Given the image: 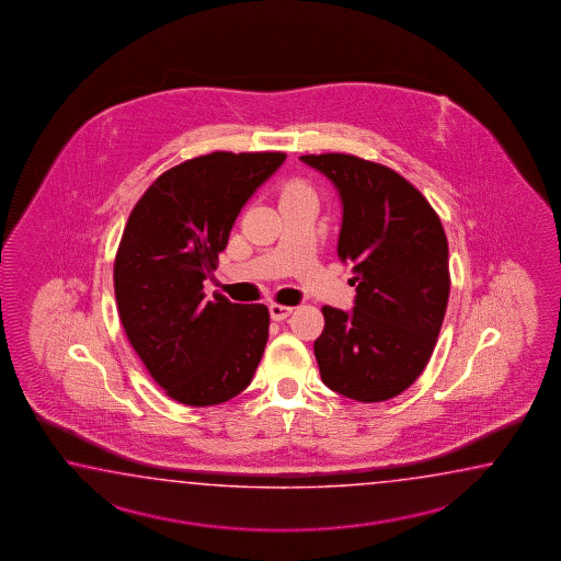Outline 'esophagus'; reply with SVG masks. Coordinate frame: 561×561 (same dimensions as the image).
I'll list each match as a JSON object with an SVG mask.
<instances>
[{
  "instance_id": "esophagus-1",
  "label": "esophagus",
  "mask_w": 561,
  "mask_h": 561,
  "mask_svg": "<svg viewBox=\"0 0 561 561\" xmlns=\"http://www.w3.org/2000/svg\"><path fill=\"white\" fill-rule=\"evenodd\" d=\"M268 310H271V319H273V321H285L286 317L293 312V307H286V305H276V302H273V305L268 307Z\"/></svg>"
}]
</instances>
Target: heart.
I'll use <instances>...</instances> for the list:
<instances>
[{"instance_id": "1", "label": "heart", "mask_w": 561, "mask_h": 561, "mask_svg": "<svg viewBox=\"0 0 561 561\" xmlns=\"http://www.w3.org/2000/svg\"><path fill=\"white\" fill-rule=\"evenodd\" d=\"M309 188L305 186V184H300V182H288L285 188H283V196H293V194H298V192H307Z\"/></svg>"}]
</instances>
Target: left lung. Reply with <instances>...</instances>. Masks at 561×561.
<instances>
[{
    "label": "left lung",
    "instance_id": "obj_1",
    "mask_svg": "<svg viewBox=\"0 0 561 561\" xmlns=\"http://www.w3.org/2000/svg\"><path fill=\"white\" fill-rule=\"evenodd\" d=\"M300 160L343 203L339 259L353 263L351 312L322 307L314 357L329 389L360 403L397 397L427 367L449 300V247L427 198L391 168L351 154Z\"/></svg>",
    "mask_w": 561,
    "mask_h": 561
}]
</instances>
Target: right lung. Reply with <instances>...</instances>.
Returning a JSON list of instances; mask_svg holds the SVG:
<instances>
[{"mask_svg":"<svg viewBox=\"0 0 561 561\" xmlns=\"http://www.w3.org/2000/svg\"><path fill=\"white\" fill-rule=\"evenodd\" d=\"M283 152H213L170 168L136 203L119 240L114 293L126 336L174 401L220 405L244 391L268 341V309L203 280L227 249L242 206Z\"/></svg>","mask_w":561,"mask_h":561,"instance_id":"right-lung-1","label":"right lung"}]
</instances>
